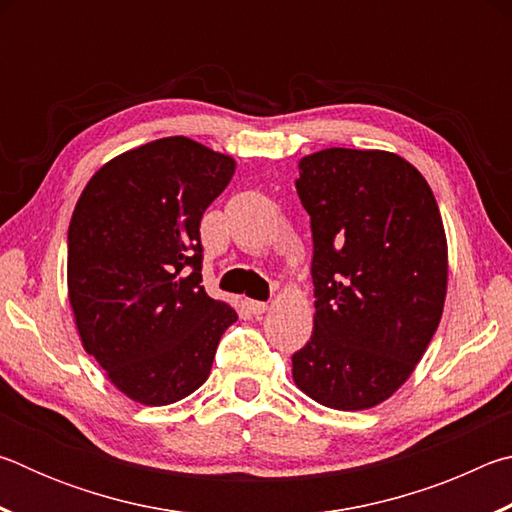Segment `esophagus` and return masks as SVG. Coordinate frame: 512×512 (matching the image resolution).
<instances>
[{"label": "esophagus", "instance_id": "1", "mask_svg": "<svg viewBox=\"0 0 512 512\" xmlns=\"http://www.w3.org/2000/svg\"><path fill=\"white\" fill-rule=\"evenodd\" d=\"M246 307H248L250 314H255V316L266 314V309H268L266 302H257V300H246Z\"/></svg>", "mask_w": 512, "mask_h": 512}]
</instances>
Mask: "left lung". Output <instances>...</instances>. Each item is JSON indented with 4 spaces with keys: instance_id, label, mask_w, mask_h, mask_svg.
<instances>
[{
    "instance_id": "obj_1",
    "label": "left lung",
    "mask_w": 512,
    "mask_h": 512,
    "mask_svg": "<svg viewBox=\"0 0 512 512\" xmlns=\"http://www.w3.org/2000/svg\"><path fill=\"white\" fill-rule=\"evenodd\" d=\"M298 173L316 311L293 381L329 409H372L413 375L443 318V216L422 173L391 151L323 149Z\"/></svg>"
}]
</instances>
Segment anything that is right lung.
<instances>
[{
	"mask_svg": "<svg viewBox=\"0 0 512 512\" xmlns=\"http://www.w3.org/2000/svg\"><path fill=\"white\" fill-rule=\"evenodd\" d=\"M232 155L183 135L108 160L67 230V298L83 350L128 400L167 406L210 377L237 311L203 289L201 219Z\"/></svg>",
	"mask_w": 512,
	"mask_h": 512,
	"instance_id": "obj_1",
	"label": "right lung"
}]
</instances>
